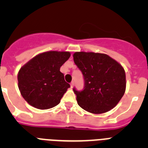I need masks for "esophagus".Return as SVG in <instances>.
<instances>
[{"label": "esophagus", "mask_w": 148, "mask_h": 148, "mask_svg": "<svg viewBox=\"0 0 148 148\" xmlns=\"http://www.w3.org/2000/svg\"><path fill=\"white\" fill-rule=\"evenodd\" d=\"M70 87H71V88H73V87H74V82H71L70 83Z\"/></svg>", "instance_id": "obj_1"}]
</instances>
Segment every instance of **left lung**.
Masks as SVG:
<instances>
[{
	"mask_svg": "<svg viewBox=\"0 0 148 148\" xmlns=\"http://www.w3.org/2000/svg\"><path fill=\"white\" fill-rule=\"evenodd\" d=\"M73 60L84 79L83 90L73 89L78 105L94 114L106 113L115 108L126 90L123 66L104 53L75 52Z\"/></svg>",
	"mask_w": 148,
	"mask_h": 148,
	"instance_id": "left-lung-1",
	"label": "left lung"
}]
</instances>
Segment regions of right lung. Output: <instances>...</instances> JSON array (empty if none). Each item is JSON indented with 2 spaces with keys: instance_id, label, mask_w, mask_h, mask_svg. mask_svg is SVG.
<instances>
[{
  "instance_id": "obj_1",
  "label": "right lung",
  "mask_w": 148,
  "mask_h": 148,
  "mask_svg": "<svg viewBox=\"0 0 148 148\" xmlns=\"http://www.w3.org/2000/svg\"><path fill=\"white\" fill-rule=\"evenodd\" d=\"M70 57V52L48 51L35 56L21 67L18 88L29 104L47 110L59 104L70 87L60 68Z\"/></svg>"
}]
</instances>
